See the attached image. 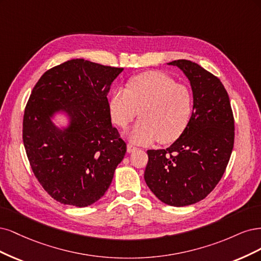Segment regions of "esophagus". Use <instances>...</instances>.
Returning a JSON list of instances; mask_svg holds the SVG:
<instances>
[{
  "label": "esophagus",
  "instance_id": "34e87169",
  "mask_svg": "<svg viewBox=\"0 0 261 261\" xmlns=\"http://www.w3.org/2000/svg\"><path fill=\"white\" fill-rule=\"evenodd\" d=\"M138 148L136 147V146H133V145H131V144H128L127 145V152L128 153H132V152H134V150H137Z\"/></svg>",
  "mask_w": 261,
  "mask_h": 261
}]
</instances>
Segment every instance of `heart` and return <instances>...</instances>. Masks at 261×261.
Instances as JSON below:
<instances>
[{
    "instance_id": "b5f03b06",
    "label": "heart",
    "mask_w": 261,
    "mask_h": 261,
    "mask_svg": "<svg viewBox=\"0 0 261 261\" xmlns=\"http://www.w3.org/2000/svg\"><path fill=\"white\" fill-rule=\"evenodd\" d=\"M113 121L125 128L137 117L141 120L128 132L137 144H148L158 138L171 143L187 129L193 114V95L189 88L169 75L148 71L132 78L128 88L114 91L109 99Z\"/></svg>"
}]
</instances>
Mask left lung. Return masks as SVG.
I'll use <instances>...</instances> for the list:
<instances>
[{
    "label": "left lung",
    "instance_id": "1",
    "mask_svg": "<svg viewBox=\"0 0 261 261\" xmlns=\"http://www.w3.org/2000/svg\"><path fill=\"white\" fill-rule=\"evenodd\" d=\"M193 92L187 129L166 149H148L144 179L163 203L183 207L204 199L222 178L234 144V118L221 81L198 64L178 60Z\"/></svg>",
    "mask_w": 261,
    "mask_h": 261
}]
</instances>
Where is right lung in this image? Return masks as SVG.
Returning <instances> with one entry per match:
<instances>
[{
	"label": "right lung",
	"instance_id": "right-lung-1",
	"mask_svg": "<svg viewBox=\"0 0 261 261\" xmlns=\"http://www.w3.org/2000/svg\"><path fill=\"white\" fill-rule=\"evenodd\" d=\"M122 70L75 58L44 72L31 92L22 123L24 149L42 188L64 205L97 201L127 152L107 99ZM58 113L67 118L61 127L54 122Z\"/></svg>",
	"mask_w": 261,
	"mask_h": 261
}]
</instances>
